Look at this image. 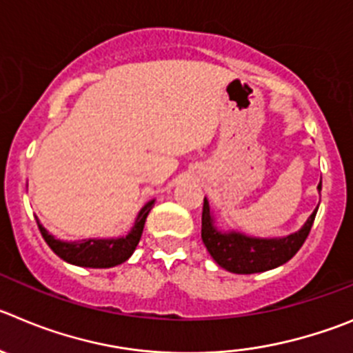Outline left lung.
Wrapping results in <instances>:
<instances>
[{
  "instance_id": "8db88e82",
  "label": "left lung",
  "mask_w": 353,
  "mask_h": 353,
  "mask_svg": "<svg viewBox=\"0 0 353 353\" xmlns=\"http://www.w3.org/2000/svg\"><path fill=\"white\" fill-rule=\"evenodd\" d=\"M317 190L321 193L322 179ZM317 209L310 214L298 232L285 236L263 239V236L245 235L235 230L219 228L216 225V216L210 209L209 200L203 199L202 240L214 261L228 272L242 273V275L268 272L288 263L301 249L314 225Z\"/></svg>"
}]
</instances>
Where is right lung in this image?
<instances>
[{
    "instance_id": "1",
    "label": "right lung",
    "mask_w": 353,
    "mask_h": 353,
    "mask_svg": "<svg viewBox=\"0 0 353 353\" xmlns=\"http://www.w3.org/2000/svg\"><path fill=\"white\" fill-rule=\"evenodd\" d=\"M153 205L154 200L144 203L130 232L125 236H117V239H83L68 242V240L55 239L39 221L38 228L48 247L65 263L85 266V268H111V266L125 263L134 254L141 235H143L146 217L150 210L153 209Z\"/></svg>"
}]
</instances>
